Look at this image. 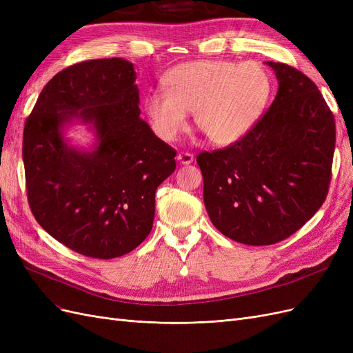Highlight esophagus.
Masks as SVG:
<instances>
[{"mask_svg": "<svg viewBox=\"0 0 353 353\" xmlns=\"http://www.w3.org/2000/svg\"><path fill=\"white\" fill-rule=\"evenodd\" d=\"M176 160H178L181 165H190V163H193L194 156L191 154V153H179L176 156Z\"/></svg>", "mask_w": 353, "mask_h": 353, "instance_id": "esophagus-1", "label": "esophagus"}]
</instances>
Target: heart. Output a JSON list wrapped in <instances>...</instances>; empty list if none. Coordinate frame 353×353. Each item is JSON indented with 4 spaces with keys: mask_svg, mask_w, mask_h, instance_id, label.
Returning a JSON list of instances; mask_svg holds the SVG:
<instances>
[{
    "mask_svg": "<svg viewBox=\"0 0 353 353\" xmlns=\"http://www.w3.org/2000/svg\"><path fill=\"white\" fill-rule=\"evenodd\" d=\"M166 92L145 95L144 112L154 134L172 143L184 132L188 113L216 145L237 143L259 121L271 97V77L256 61L196 60L165 73Z\"/></svg>",
    "mask_w": 353,
    "mask_h": 353,
    "instance_id": "heart-1",
    "label": "heart"
}]
</instances>
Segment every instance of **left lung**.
<instances>
[{
	"label": "left lung",
	"mask_w": 353,
	"mask_h": 353,
	"mask_svg": "<svg viewBox=\"0 0 353 353\" xmlns=\"http://www.w3.org/2000/svg\"><path fill=\"white\" fill-rule=\"evenodd\" d=\"M265 65L279 81L270 110L240 141L197 156L212 223L249 245L290 237L323 206L336 143L334 116L316 85L284 63Z\"/></svg>",
	"instance_id": "left-lung-1"
}]
</instances>
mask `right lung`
I'll use <instances>...</instances> for the list:
<instances>
[{
    "instance_id": "add662e5",
    "label": "right lung",
    "mask_w": 353,
    "mask_h": 353,
    "mask_svg": "<svg viewBox=\"0 0 353 353\" xmlns=\"http://www.w3.org/2000/svg\"><path fill=\"white\" fill-rule=\"evenodd\" d=\"M131 61L88 60L41 91L23 131L30 210L51 237L83 256L119 258L150 234L157 187L176 152L140 117ZM85 125L87 146L71 128Z\"/></svg>"
}]
</instances>
